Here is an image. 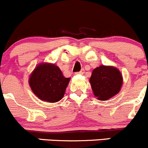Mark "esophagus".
Listing matches in <instances>:
<instances>
[{"label": "esophagus", "mask_w": 148, "mask_h": 148, "mask_svg": "<svg viewBox=\"0 0 148 148\" xmlns=\"http://www.w3.org/2000/svg\"><path fill=\"white\" fill-rule=\"evenodd\" d=\"M84 73V69H82L80 71H78V72H76V74H83Z\"/></svg>", "instance_id": "obj_1"}]
</instances>
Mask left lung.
I'll use <instances>...</instances> for the list:
<instances>
[{"label": "left lung", "mask_w": 148, "mask_h": 148, "mask_svg": "<svg viewBox=\"0 0 148 148\" xmlns=\"http://www.w3.org/2000/svg\"><path fill=\"white\" fill-rule=\"evenodd\" d=\"M89 81L95 96L106 101L119 92L123 78L118 69L101 65L93 70Z\"/></svg>", "instance_id": "left-lung-1"}]
</instances>
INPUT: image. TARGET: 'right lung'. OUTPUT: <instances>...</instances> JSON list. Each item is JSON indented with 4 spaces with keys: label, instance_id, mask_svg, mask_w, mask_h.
I'll list each match as a JSON object with an SVG mask.
<instances>
[{
    "label": "right lung",
    "instance_id": "right-lung-1",
    "mask_svg": "<svg viewBox=\"0 0 148 148\" xmlns=\"http://www.w3.org/2000/svg\"><path fill=\"white\" fill-rule=\"evenodd\" d=\"M58 66L51 64H41L35 68L29 79L34 94L41 100L57 102L63 98L69 82Z\"/></svg>",
    "mask_w": 148,
    "mask_h": 148
}]
</instances>
